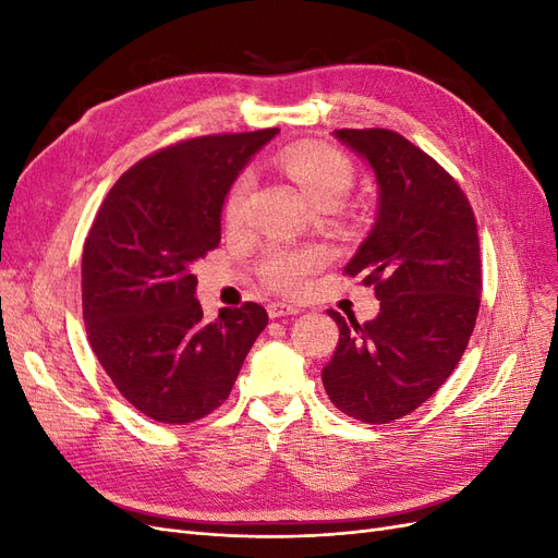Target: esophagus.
Listing matches in <instances>:
<instances>
[{
  "label": "esophagus",
  "instance_id": "34e87169",
  "mask_svg": "<svg viewBox=\"0 0 558 558\" xmlns=\"http://www.w3.org/2000/svg\"><path fill=\"white\" fill-rule=\"evenodd\" d=\"M267 314H269V318H281V316L300 314V310L293 307V305H286V302H269V305H267Z\"/></svg>",
  "mask_w": 558,
  "mask_h": 558
}]
</instances>
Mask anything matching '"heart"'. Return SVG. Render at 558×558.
Segmentation results:
<instances>
[{
    "instance_id": "b5f03b06",
    "label": "heart",
    "mask_w": 558,
    "mask_h": 558,
    "mask_svg": "<svg viewBox=\"0 0 558 558\" xmlns=\"http://www.w3.org/2000/svg\"><path fill=\"white\" fill-rule=\"evenodd\" d=\"M281 165L286 174H289L300 191L305 193L314 205L332 207L340 202L347 191L351 189L353 165L351 160L328 144H300L283 150ZM251 191V177L242 174L230 185L223 214L230 226L240 223L246 207V197ZM326 253L307 246V248H293V246H275L267 253L260 265V279L279 293L298 295L307 289L310 277L316 269L324 267Z\"/></svg>"
}]
</instances>
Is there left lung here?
Segmentation results:
<instances>
[{"label":"left lung","mask_w":558,"mask_h":558,"mask_svg":"<svg viewBox=\"0 0 558 558\" xmlns=\"http://www.w3.org/2000/svg\"><path fill=\"white\" fill-rule=\"evenodd\" d=\"M379 183V216L347 277H363L381 300L359 324L340 312V342L320 369L326 393L363 424H391L421 408L459 365L480 312L477 221L461 185L402 134L335 130Z\"/></svg>","instance_id":"obj_1"}]
</instances>
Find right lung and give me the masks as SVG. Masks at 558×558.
Masks as SVG:
<instances>
[{"instance_id":"add662e5","label":"right lung","mask_w":558,"mask_h":558,"mask_svg":"<svg viewBox=\"0 0 558 558\" xmlns=\"http://www.w3.org/2000/svg\"><path fill=\"white\" fill-rule=\"evenodd\" d=\"M279 130L181 140L113 183L83 244V320L121 396L160 424L221 408L267 312L226 307L207 324L191 265L221 242L226 193Z\"/></svg>"}]
</instances>
